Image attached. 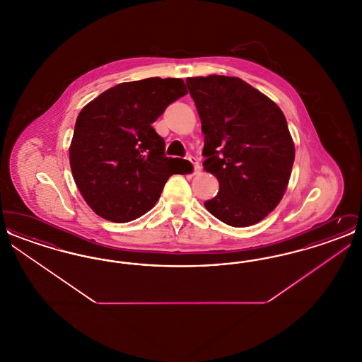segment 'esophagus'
I'll use <instances>...</instances> for the list:
<instances>
[{"label": "esophagus", "instance_id": "1", "mask_svg": "<svg viewBox=\"0 0 362 362\" xmlns=\"http://www.w3.org/2000/svg\"><path fill=\"white\" fill-rule=\"evenodd\" d=\"M189 163L192 164V167H194V173H201V165H199V163H198V160L195 158V157H189Z\"/></svg>", "mask_w": 362, "mask_h": 362}]
</instances>
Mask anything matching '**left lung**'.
Here are the masks:
<instances>
[{
  "label": "left lung",
  "mask_w": 362,
  "mask_h": 362,
  "mask_svg": "<svg viewBox=\"0 0 362 362\" xmlns=\"http://www.w3.org/2000/svg\"><path fill=\"white\" fill-rule=\"evenodd\" d=\"M186 84L205 134L204 168L220 183L207 211L230 226L257 224L291 179L294 144L284 112L239 77H189Z\"/></svg>",
  "instance_id": "left-lung-1"
}]
</instances>
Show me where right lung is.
<instances>
[{
  "label": "right lung",
  "instance_id": "1",
  "mask_svg": "<svg viewBox=\"0 0 362 362\" xmlns=\"http://www.w3.org/2000/svg\"><path fill=\"white\" fill-rule=\"evenodd\" d=\"M182 78L122 83L86 104L69 148L73 179L88 206L112 223L133 221L155 206L168 177L187 160L165 157L152 123L185 96Z\"/></svg>",
  "mask_w": 362,
  "mask_h": 362
}]
</instances>
